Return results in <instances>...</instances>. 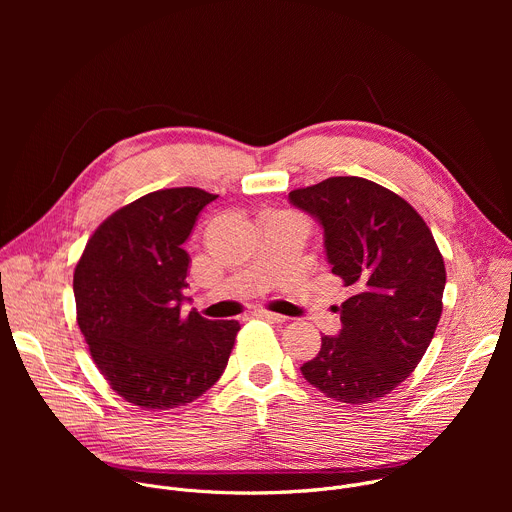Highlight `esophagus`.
Listing matches in <instances>:
<instances>
[{
	"label": "esophagus",
	"mask_w": 512,
	"mask_h": 512,
	"mask_svg": "<svg viewBox=\"0 0 512 512\" xmlns=\"http://www.w3.org/2000/svg\"><path fill=\"white\" fill-rule=\"evenodd\" d=\"M255 316H259V318H263V320H269V322H285L287 318L285 316H281V314H273V312H267V310H261V312H257Z\"/></svg>",
	"instance_id": "obj_1"
}]
</instances>
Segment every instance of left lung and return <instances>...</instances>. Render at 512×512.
Here are the masks:
<instances>
[{"label":"left lung","mask_w":512,"mask_h":512,"mask_svg":"<svg viewBox=\"0 0 512 512\" xmlns=\"http://www.w3.org/2000/svg\"><path fill=\"white\" fill-rule=\"evenodd\" d=\"M289 202L320 223L332 273L350 289L338 336H322L300 371L330 399L373 403L413 373L433 338L444 308L442 253L417 210L367 178H328L291 190Z\"/></svg>","instance_id":"obj_1"}]
</instances>
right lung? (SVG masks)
<instances>
[{
    "label": "right lung",
    "instance_id": "obj_1",
    "mask_svg": "<svg viewBox=\"0 0 512 512\" xmlns=\"http://www.w3.org/2000/svg\"><path fill=\"white\" fill-rule=\"evenodd\" d=\"M200 188L150 192L113 212L75 269L77 322L111 389L141 409H174L204 395L227 369L237 320L182 314Z\"/></svg>",
    "mask_w": 512,
    "mask_h": 512
}]
</instances>
